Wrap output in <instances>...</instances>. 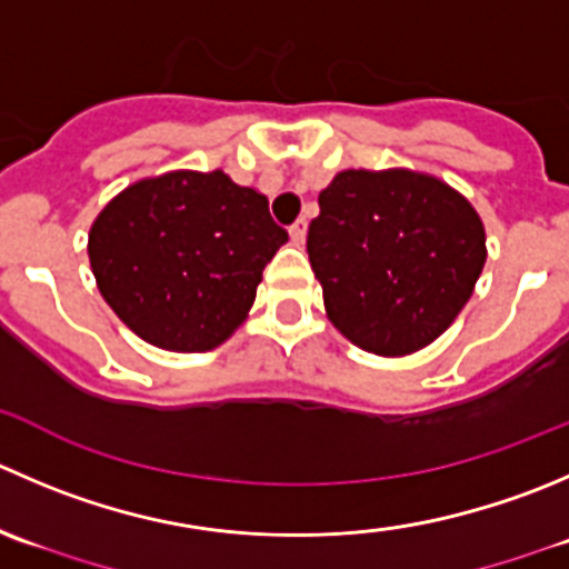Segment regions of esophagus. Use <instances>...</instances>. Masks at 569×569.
Masks as SVG:
<instances>
[{"instance_id":"1","label":"esophagus","mask_w":569,"mask_h":569,"mask_svg":"<svg viewBox=\"0 0 569 569\" xmlns=\"http://www.w3.org/2000/svg\"><path fill=\"white\" fill-rule=\"evenodd\" d=\"M306 233H308L306 219H297V222L289 228V236H291V241H295V244H302V241H306Z\"/></svg>"}]
</instances>
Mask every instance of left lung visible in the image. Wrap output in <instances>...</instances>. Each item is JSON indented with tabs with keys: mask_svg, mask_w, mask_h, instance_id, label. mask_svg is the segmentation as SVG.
Segmentation results:
<instances>
[{
	"mask_svg": "<svg viewBox=\"0 0 569 569\" xmlns=\"http://www.w3.org/2000/svg\"><path fill=\"white\" fill-rule=\"evenodd\" d=\"M306 247L330 322L378 356H406L442 336L487 261L476 208L408 169L336 174Z\"/></svg>",
	"mask_w": 569,
	"mask_h": 569,
	"instance_id": "1",
	"label": "left lung"
}]
</instances>
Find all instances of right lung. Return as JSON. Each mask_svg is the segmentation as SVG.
<instances>
[{
  "label": "right lung",
  "mask_w": 569,
  "mask_h": 569,
  "mask_svg": "<svg viewBox=\"0 0 569 569\" xmlns=\"http://www.w3.org/2000/svg\"><path fill=\"white\" fill-rule=\"evenodd\" d=\"M289 233L224 172H169L104 206L88 258L104 302L150 345L206 352L247 319Z\"/></svg>",
  "instance_id": "1"
}]
</instances>
